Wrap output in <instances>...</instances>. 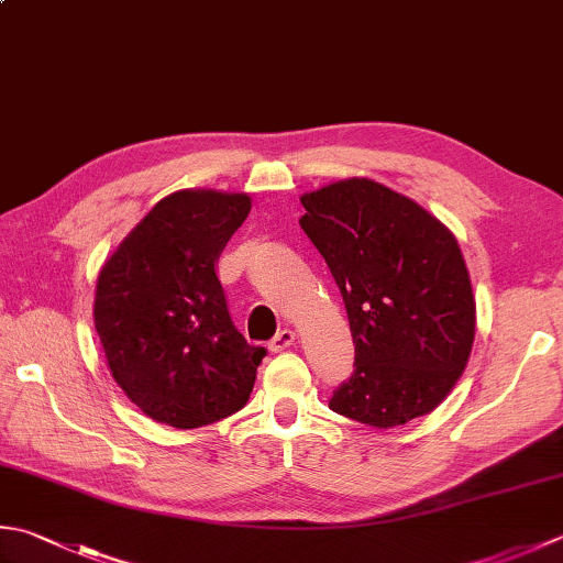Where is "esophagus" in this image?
I'll return each instance as SVG.
<instances>
[{"label": "esophagus", "instance_id": "esophagus-1", "mask_svg": "<svg viewBox=\"0 0 563 563\" xmlns=\"http://www.w3.org/2000/svg\"><path fill=\"white\" fill-rule=\"evenodd\" d=\"M292 341H295V332H292V329H280V332L271 339L268 349L275 351V354H278V351L288 349V346L292 344Z\"/></svg>", "mask_w": 563, "mask_h": 563}]
</instances>
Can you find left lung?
<instances>
[{
  "label": "left lung",
  "instance_id": "left-lung-1",
  "mask_svg": "<svg viewBox=\"0 0 563 563\" xmlns=\"http://www.w3.org/2000/svg\"><path fill=\"white\" fill-rule=\"evenodd\" d=\"M300 227L344 297L356 358L329 407L390 429L432 412L464 373L476 300L456 236L410 197L349 178L300 197Z\"/></svg>",
  "mask_w": 563,
  "mask_h": 563
}]
</instances>
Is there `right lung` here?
<instances>
[{
	"label": "right lung",
	"instance_id": "add662e5",
	"mask_svg": "<svg viewBox=\"0 0 563 563\" xmlns=\"http://www.w3.org/2000/svg\"><path fill=\"white\" fill-rule=\"evenodd\" d=\"M251 212L244 192L178 190L99 271L95 329L119 388L151 420L195 429L246 405L266 356L229 317L217 261Z\"/></svg>",
	"mask_w": 563,
	"mask_h": 563
}]
</instances>
